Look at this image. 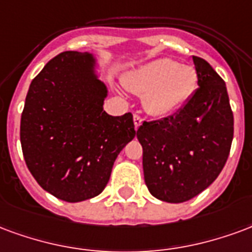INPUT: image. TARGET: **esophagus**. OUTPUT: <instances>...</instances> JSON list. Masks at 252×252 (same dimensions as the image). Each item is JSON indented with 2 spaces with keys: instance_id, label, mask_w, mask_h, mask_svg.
I'll return each mask as SVG.
<instances>
[{
  "instance_id": "obj_1",
  "label": "esophagus",
  "mask_w": 252,
  "mask_h": 252,
  "mask_svg": "<svg viewBox=\"0 0 252 252\" xmlns=\"http://www.w3.org/2000/svg\"><path fill=\"white\" fill-rule=\"evenodd\" d=\"M142 122H144V119L141 118L139 115H134V127L138 128L142 125Z\"/></svg>"
}]
</instances>
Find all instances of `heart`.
Returning a JSON list of instances; mask_svg holds the SVG:
<instances>
[{"mask_svg": "<svg viewBox=\"0 0 252 252\" xmlns=\"http://www.w3.org/2000/svg\"><path fill=\"white\" fill-rule=\"evenodd\" d=\"M125 87L144 94V106L153 117H166L183 107L197 86V72L192 65L169 59H157L130 72Z\"/></svg>", "mask_w": 252, "mask_h": 252, "instance_id": "heart-1", "label": "heart"}]
</instances>
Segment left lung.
Masks as SVG:
<instances>
[{
	"instance_id": "8db88e82",
	"label": "left lung",
	"mask_w": 252,
	"mask_h": 252,
	"mask_svg": "<svg viewBox=\"0 0 252 252\" xmlns=\"http://www.w3.org/2000/svg\"><path fill=\"white\" fill-rule=\"evenodd\" d=\"M199 88L172 117L137 130L149 192L166 203H184L207 189L228 158L234 115L224 80L193 56Z\"/></svg>"
}]
</instances>
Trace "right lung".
Listing matches in <instances>:
<instances>
[{
	"mask_svg": "<svg viewBox=\"0 0 252 252\" xmlns=\"http://www.w3.org/2000/svg\"><path fill=\"white\" fill-rule=\"evenodd\" d=\"M93 53L67 51L29 86L20 126L23 154L38 185L79 203L102 193L121 150L135 137L133 115H108L107 87Z\"/></svg>",
	"mask_w": 252,
	"mask_h": 252,
	"instance_id": "right-lung-1",
	"label": "right lung"
}]
</instances>
